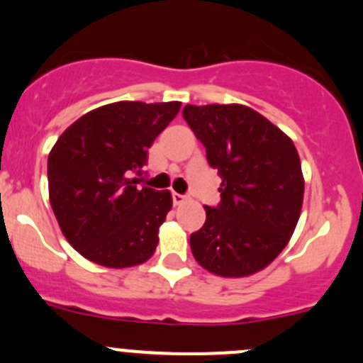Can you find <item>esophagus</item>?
I'll return each mask as SVG.
<instances>
[{
    "mask_svg": "<svg viewBox=\"0 0 363 363\" xmlns=\"http://www.w3.org/2000/svg\"><path fill=\"white\" fill-rule=\"evenodd\" d=\"M186 201V197L185 196H182V194H178V192H173V203H174V206H180V204H183Z\"/></svg>",
    "mask_w": 363,
    "mask_h": 363,
    "instance_id": "34e87169",
    "label": "esophagus"
}]
</instances>
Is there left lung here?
I'll list each match as a JSON object with an SVG mask.
<instances>
[{"label":"left lung","instance_id":"8db88e82","mask_svg":"<svg viewBox=\"0 0 363 363\" xmlns=\"http://www.w3.org/2000/svg\"><path fill=\"white\" fill-rule=\"evenodd\" d=\"M183 118L222 178V201L204 206L206 222L190 236L192 255L216 276L255 274L289 245L301 216L304 177L297 148L245 104H186Z\"/></svg>","mask_w":363,"mask_h":363}]
</instances>
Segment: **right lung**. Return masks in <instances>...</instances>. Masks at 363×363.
<instances>
[{
  "label": "right lung",
  "mask_w": 363,
  "mask_h": 363,
  "mask_svg": "<svg viewBox=\"0 0 363 363\" xmlns=\"http://www.w3.org/2000/svg\"><path fill=\"white\" fill-rule=\"evenodd\" d=\"M180 101H118L73 122L48 154V197L62 234L104 267L147 262L173 206L169 190L141 185L148 148Z\"/></svg>",
  "instance_id": "obj_1"
}]
</instances>
